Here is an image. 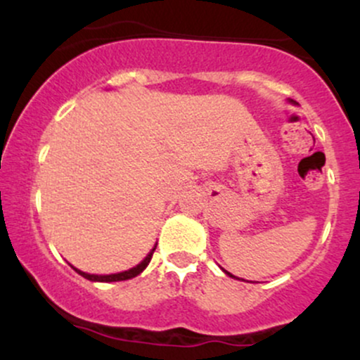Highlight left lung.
Instances as JSON below:
<instances>
[{
  "label": "left lung",
  "mask_w": 360,
  "mask_h": 360,
  "mask_svg": "<svg viewBox=\"0 0 360 360\" xmlns=\"http://www.w3.org/2000/svg\"><path fill=\"white\" fill-rule=\"evenodd\" d=\"M226 274H229V276H232V274H230V272H226Z\"/></svg>",
  "instance_id": "obj_1"
}]
</instances>
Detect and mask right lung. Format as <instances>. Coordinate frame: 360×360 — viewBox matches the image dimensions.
<instances>
[{
	"label": "right lung",
	"mask_w": 360,
	"mask_h": 360,
	"mask_svg": "<svg viewBox=\"0 0 360 360\" xmlns=\"http://www.w3.org/2000/svg\"><path fill=\"white\" fill-rule=\"evenodd\" d=\"M154 250H155V247L154 249L150 250V254L147 255L146 259L142 260V262L139 264V266H135V267H131V269H128V271H125V272H118V274H110V276H96V274H86V272H82V271H77L79 272V274L82 276V278H86V279H89V281H100V283H113V281H127V279H131V278H135V276H139L140 272H142L143 269H146V267L148 266V262H150V259H152V255H154Z\"/></svg>",
	"instance_id": "right-lung-1"
}]
</instances>
